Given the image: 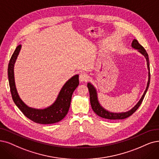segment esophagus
<instances>
[{
  "label": "esophagus",
  "mask_w": 159,
  "mask_h": 159,
  "mask_svg": "<svg viewBox=\"0 0 159 159\" xmlns=\"http://www.w3.org/2000/svg\"><path fill=\"white\" fill-rule=\"evenodd\" d=\"M89 80V75L85 73H81L80 74V81L81 82H85Z\"/></svg>",
  "instance_id": "34e87169"
}]
</instances>
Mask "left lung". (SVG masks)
<instances>
[{
	"label": "left lung",
	"mask_w": 159,
	"mask_h": 159,
	"mask_svg": "<svg viewBox=\"0 0 159 159\" xmlns=\"http://www.w3.org/2000/svg\"><path fill=\"white\" fill-rule=\"evenodd\" d=\"M132 47L136 49H138V52L139 53H141L145 57L146 61H147V65H148V71H149V73H148L149 78H148V84H147V87H146L145 91H144V93L142 95V97L140 98V100H139V102L136 104V106L134 107H133L130 110L126 111V112H122V113H113V112H110L109 111L105 110L104 107L100 104L98 100V97H97V93L96 89L94 88V87L91 83H88L87 87L89 89V91L90 102H91V107H92L93 110L94 111V112L96 113L97 115L100 116V117H102V118L107 119H110V120H118V119H126V118L130 117L138 110L139 106L141 105L142 101L144 98L145 95L146 93H147V91H148L149 86L150 77H151L148 54L147 52L145 51V49H144V48L142 45H140V44H139V42H138V40L136 39H134L132 41Z\"/></svg>",
	"instance_id": "8db88e82"
}]
</instances>
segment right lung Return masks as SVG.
Returning a JSON list of instances; mask_svg holds the SVG:
<instances>
[{"label":"right lung","mask_w":159,"mask_h":159,"mask_svg":"<svg viewBox=\"0 0 159 159\" xmlns=\"http://www.w3.org/2000/svg\"><path fill=\"white\" fill-rule=\"evenodd\" d=\"M21 48V44L17 46L8 64V75L12 99L24 115L34 123L53 124L59 122L68 113L72 94L79 85V75H74L66 82L52 105L42 110L30 107L23 102L18 95L14 80V64Z\"/></svg>","instance_id":"obj_1"}]
</instances>
